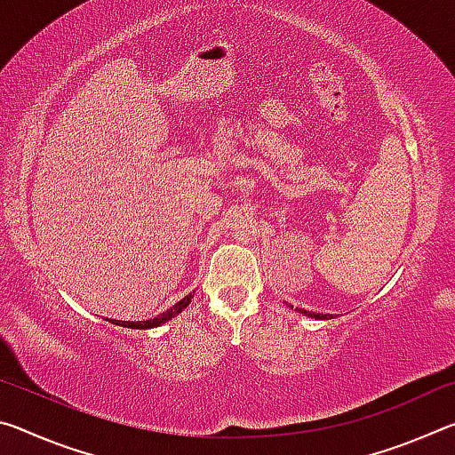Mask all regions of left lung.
<instances>
[{
	"label": "left lung",
	"mask_w": 455,
	"mask_h": 455,
	"mask_svg": "<svg viewBox=\"0 0 455 455\" xmlns=\"http://www.w3.org/2000/svg\"><path fill=\"white\" fill-rule=\"evenodd\" d=\"M299 313L307 315V317H313V319H331L329 315H323V313H311V311H305V309H299Z\"/></svg>",
	"instance_id": "obj_1"
}]
</instances>
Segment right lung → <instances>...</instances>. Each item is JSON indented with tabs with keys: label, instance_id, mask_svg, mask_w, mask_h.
<instances>
[{
	"label": "right lung",
	"instance_id": "right-lung-1",
	"mask_svg": "<svg viewBox=\"0 0 455 455\" xmlns=\"http://www.w3.org/2000/svg\"><path fill=\"white\" fill-rule=\"evenodd\" d=\"M192 297H195V292H190V295H187V297H184V299H180L179 303L172 305L171 309H166L164 313H160L158 317L148 319V321H116V319H108V321L114 323V325L128 327V329H152V327H158V325H163V323L171 321L172 317H176V315L182 313V311L187 309V307H188V303H190V299H192Z\"/></svg>",
	"mask_w": 455,
	"mask_h": 455
}]
</instances>
